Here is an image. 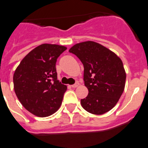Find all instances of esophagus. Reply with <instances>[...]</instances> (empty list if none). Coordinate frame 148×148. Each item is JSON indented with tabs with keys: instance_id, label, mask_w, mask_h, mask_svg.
I'll return each mask as SVG.
<instances>
[{
	"instance_id": "esophagus-1",
	"label": "esophagus",
	"mask_w": 148,
	"mask_h": 148,
	"mask_svg": "<svg viewBox=\"0 0 148 148\" xmlns=\"http://www.w3.org/2000/svg\"><path fill=\"white\" fill-rule=\"evenodd\" d=\"M79 82H75V84H73V85H72V86H71L73 87V88H75V87H77L78 86H79Z\"/></svg>"
}]
</instances>
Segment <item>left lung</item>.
<instances>
[{
  "label": "left lung",
  "instance_id": "obj_1",
  "mask_svg": "<svg viewBox=\"0 0 148 148\" xmlns=\"http://www.w3.org/2000/svg\"><path fill=\"white\" fill-rule=\"evenodd\" d=\"M69 51L77 56L84 66L83 80L89 93L81 99L83 109L97 115L110 110L125 86L126 73L121 58L91 41L75 45Z\"/></svg>",
  "mask_w": 148,
  "mask_h": 148
}]
</instances>
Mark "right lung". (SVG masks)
I'll return each mask as SVG.
<instances>
[{
  "mask_svg": "<svg viewBox=\"0 0 148 148\" xmlns=\"http://www.w3.org/2000/svg\"><path fill=\"white\" fill-rule=\"evenodd\" d=\"M66 47L42 44L31 51L16 69L13 76L17 97L27 110L45 117L58 110L66 85L57 79L56 63Z\"/></svg>",
  "mask_w": 148,
  "mask_h": 148,
  "instance_id": "right-lung-1",
  "label": "right lung"
}]
</instances>
